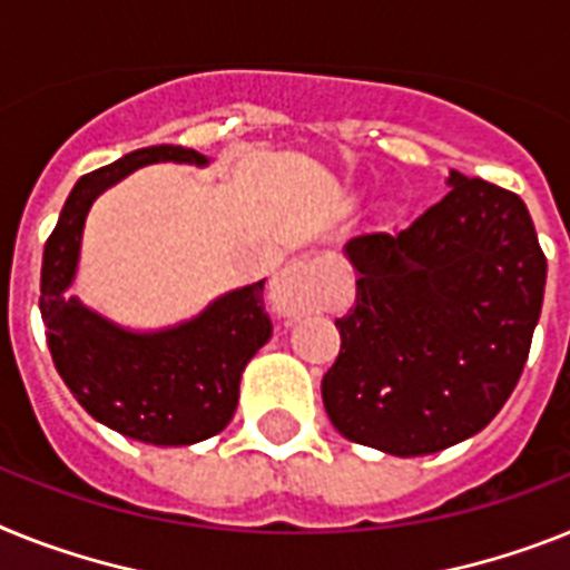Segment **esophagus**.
<instances>
[{"mask_svg": "<svg viewBox=\"0 0 570 570\" xmlns=\"http://www.w3.org/2000/svg\"><path fill=\"white\" fill-rule=\"evenodd\" d=\"M330 284H333V261L327 255L295 257L275 281L272 304H275L277 315L298 318L309 309L322 307Z\"/></svg>", "mask_w": 570, "mask_h": 570, "instance_id": "34e87169", "label": "esophagus"}]
</instances>
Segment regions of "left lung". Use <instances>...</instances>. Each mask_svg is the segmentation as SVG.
Segmentation results:
<instances>
[{"label":"left lung","mask_w":570,"mask_h":570,"mask_svg":"<svg viewBox=\"0 0 570 570\" xmlns=\"http://www.w3.org/2000/svg\"><path fill=\"white\" fill-rule=\"evenodd\" d=\"M449 190L400 234L344 255L356 304L322 380L330 423L389 455H432L490 423L513 394L542 313L548 261L528 205L484 179Z\"/></svg>","instance_id":"left-lung-1"}]
</instances>
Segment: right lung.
Instances as JSON below:
<instances>
[{"label":"right lung","mask_w":570,"mask_h":570,"mask_svg":"<svg viewBox=\"0 0 570 570\" xmlns=\"http://www.w3.org/2000/svg\"><path fill=\"white\" fill-rule=\"evenodd\" d=\"M156 161L208 165L203 153L159 145L80 176L42 252L40 313L57 374L95 420L153 446H190L226 429L237 409L243 367L269 342L263 281L156 333L118 327L66 293L78 272L80 237L95 199Z\"/></svg>","instance_id":"add662e5"}]
</instances>
